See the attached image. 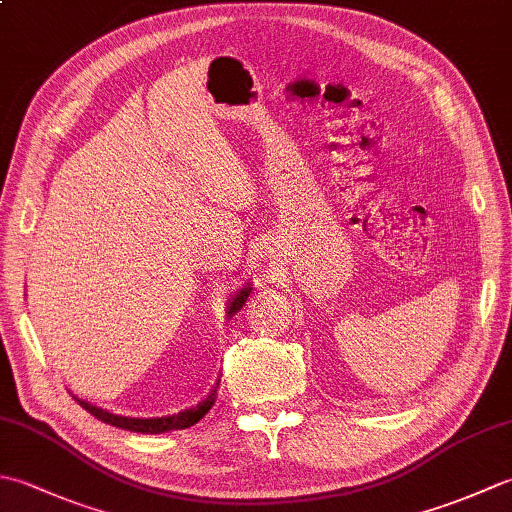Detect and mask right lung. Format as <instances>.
<instances>
[{
  "label": "right lung",
  "instance_id": "1",
  "mask_svg": "<svg viewBox=\"0 0 512 512\" xmlns=\"http://www.w3.org/2000/svg\"><path fill=\"white\" fill-rule=\"evenodd\" d=\"M250 286L242 288L237 292L235 297H231V301H228V317H233V314L237 310H242L244 301L248 299L250 295ZM217 385H220V380H217L215 387L209 391V396H206L202 402H198V405L191 407V409H184L180 413H173V416H167V418H147V420H140V418H123V416H114V413L105 411L101 407H94L90 405V402L85 400H79L76 398V402L85 409L90 411L94 418H99L107 424H112V427H121V429H127V431H136V433H165V431H176V429H187V427H193L195 422L202 420L206 413H209V409L215 405V398H217Z\"/></svg>",
  "mask_w": 512,
  "mask_h": 512
}]
</instances>
